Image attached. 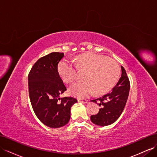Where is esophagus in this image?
<instances>
[{"mask_svg":"<svg viewBox=\"0 0 157 157\" xmlns=\"http://www.w3.org/2000/svg\"><path fill=\"white\" fill-rule=\"evenodd\" d=\"M78 102H82L84 104H87L88 103V100H83V99H78Z\"/></svg>","mask_w":157,"mask_h":157,"instance_id":"34e87169","label":"esophagus"}]
</instances>
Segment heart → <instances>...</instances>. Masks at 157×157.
<instances>
[{
  "instance_id": "1",
  "label": "heart",
  "mask_w": 157,
  "mask_h": 157,
  "mask_svg": "<svg viewBox=\"0 0 157 157\" xmlns=\"http://www.w3.org/2000/svg\"><path fill=\"white\" fill-rule=\"evenodd\" d=\"M73 62L75 64L71 61L63 59L59 63L58 72L63 81L70 84L77 77V69L86 70L82 77L83 81L75 82L69 88L70 94L78 98L87 97L94 92L96 94L107 92L119 77L120 67L117 63L101 55L84 53L73 59Z\"/></svg>"
}]
</instances>
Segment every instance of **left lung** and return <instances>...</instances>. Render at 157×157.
<instances>
[{"instance_id":"1","label":"left lung","mask_w":157,"mask_h":157,"mask_svg":"<svg viewBox=\"0 0 157 157\" xmlns=\"http://www.w3.org/2000/svg\"><path fill=\"white\" fill-rule=\"evenodd\" d=\"M121 75L112 90L91 101L98 103L101 108L96 115L90 116L91 121L97 125L106 126L115 122L124 111L128 98L130 84L125 69L121 66Z\"/></svg>"}]
</instances>
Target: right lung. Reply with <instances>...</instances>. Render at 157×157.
<instances>
[{
	"mask_svg": "<svg viewBox=\"0 0 157 157\" xmlns=\"http://www.w3.org/2000/svg\"><path fill=\"white\" fill-rule=\"evenodd\" d=\"M64 53L53 52L36 61L28 75L29 96L33 111L43 124L52 128L68 124L71 108L77 100L61 98L67 90L58 72V64Z\"/></svg>",
	"mask_w": 157,
	"mask_h": 157,
	"instance_id": "right-lung-1",
	"label": "right lung"
}]
</instances>
